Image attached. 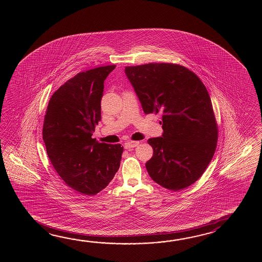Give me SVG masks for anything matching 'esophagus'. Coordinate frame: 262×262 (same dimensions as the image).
I'll list each match as a JSON object with an SVG mask.
<instances>
[{
  "label": "esophagus",
  "mask_w": 262,
  "mask_h": 262,
  "mask_svg": "<svg viewBox=\"0 0 262 262\" xmlns=\"http://www.w3.org/2000/svg\"><path fill=\"white\" fill-rule=\"evenodd\" d=\"M139 144V141H127L125 144H124V147H125V149H131V148H135V147H137L138 145Z\"/></svg>",
  "instance_id": "esophagus-1"
}]
</instances>
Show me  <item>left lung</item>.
<instances>
[{
	"label": "left lung",
	"mask_w": 262,
	"mask_h": 262,
	"mask_svg": "<svg viewBox=\"0 0 262 262\" xmlns=\"http://www.w3.org/2000/svg\"><path fill=\"white\" fill-rule=\"evenodd\" d=\"M126 77L146 114L162 115V137L148 139L146 163L156 184L179 191L205 171L216 149L217 123L206 87L195 73L168 62L126 67Z\"/></svg>",
	"instance_id": "obj_1"
}]
</instances>
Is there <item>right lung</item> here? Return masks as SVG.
Returning a JSON list of instances; mask_svg holds the SVG:
<instances>
[{
	"label": "right lung",
	"instance_id": "right-lung-1",
	"mask_svg": "<svg viewBox=\"0 0 262 262\" xmlns=\"http://www.w3.org/2000/svg\"><path fill=\"white\" fill-rule=\"evenodd\" d=\"M116 67H96L68 79L50 97L43 139L52 166L63 182L83 195L106 188L120 167L123 147L93 139L101 120L104 80Z\"/></svg>",
	"mask_w": 262,
	"mask_h": 262
}]
</instances>
